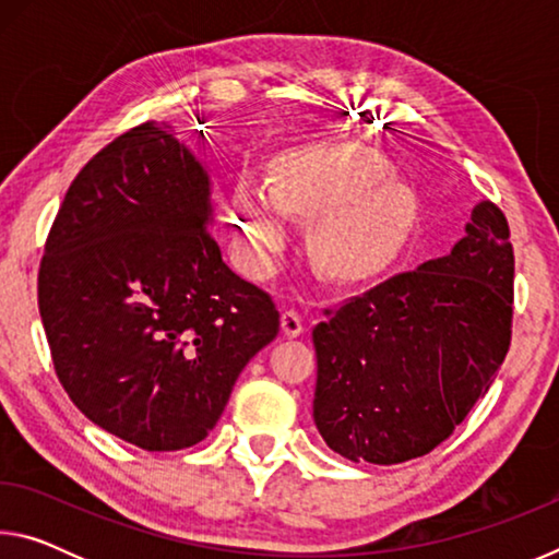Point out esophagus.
<instances>
[{
    "mask_svg": "<svg viewBox=\"0 0 559 559\" xmlns=\"http://www.w3.org/2000/svg\"><path fill=\"white\" fill-rule=\"evenodd\" d=\"M302 318L296 313V310H283L281 313V333L286 337H298L302 333Z\"/></svg>",
    "mask_w": 559,
    "mask_h": 559,
    "instance_id": "1",
    "label": "esophagus"
}]
</instances>
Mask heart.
<instances>
[{
  "label": "heart",
  "instance_id": "b5f03b06",
  "mask_svg": "<svg viewBox=\"0 0 559 559\" xmlns=\"http://www.w3.org/2000/svg\"><path fill=\"white\" fill-rule=\"evenodd\" d=\"M386 173L384 157L365 145H318L281 155L273 185L241 177L229 216L243 269L273 271L290 214L313 216L308 249L325 276L349 281L384 266L414 212L409 189Z\"/></svg>",
  "mask_w": 559,
  "mask_h": 559
}]
</instances>
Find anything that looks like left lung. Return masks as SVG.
Instances as JSON below:
<instances>
[{
	"label": "left lung",
	"instance_id": "left-lung-1",
	"mask_svg": "<svg viewBox=\"0 0 559 559\" xmlns=\"http://www.w3.org/2000/svg\"><path fill=\"white\" fill-rule=\"evenodd\" d=\"M515 259L496 204L451 253L349 298L313 328V419L340 456L392 466L449 439L510 347Z\"/></svg>",
	"mask_w": 559,
	"mask_h": 559
}]
</instances>
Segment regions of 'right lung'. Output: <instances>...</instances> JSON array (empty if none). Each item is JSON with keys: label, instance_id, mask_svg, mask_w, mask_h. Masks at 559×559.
Returning a JSON list of instances; mask_svg holds the SVG:
<instances>
[{"label": "right lung", "instance_id": "1", "mask_svg": "<svg viewBox=\"0 0 559 559\" xmlns=\"http://www.w3.org/2000/svg\"><path fill=\"white\" fill-rule=\"evenodd\" d=\"M212 226L210 173L150 120L81 169L46 239L39 313L59 382L145 451L200 443L278 335L271 296L226 266Z\"/></svg>", "mask_w": 559, "mask_h": 559}]
</instances>
